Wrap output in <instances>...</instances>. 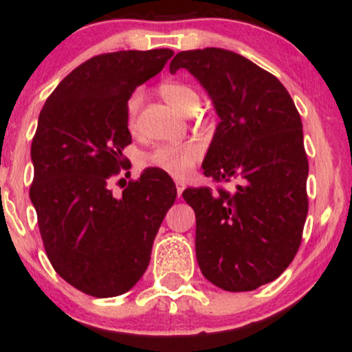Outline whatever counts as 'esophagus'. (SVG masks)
Listing matches in <instances>:
<instances>
[{
  "instance_id": "obj_1",
  "label": "esophagus",
  "mask_w": 352,
  "mask_h": 352,
  "mask_svg": "<svg viewBox=\"0 0 352 352\" xmlns=\"http://www.w3.org/2000/svg\"><path fill=\"white\" fill-rule=\"evenodd\" d=\"M175 185H177V195H179V199H182V192L185 190V184L182 180H175Z\"/></svg>"
}]
</instances>
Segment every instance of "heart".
<instances>
[{
    "label": "heart",
    "instance_id": "obj_1",
    "mask_svg": "<svg viewBox=\"0 0 352 352\" xmlns=\"http://www.w3.org/2000/svg\"><path fill=\"white\" fill-rule=\"evenodd\" d=\"M160 96L172 104L173 107L179 109L184 114H193L199 109L200 96L192 86L179 80H167L160 84L159 87ZM144 102V92L140 89H135L129 96L125 111H127V125L131 131H135L139 125L140 107ZM201 147L197 142H185V144H167L160 145L155 151L147 153L144 159V164L147 167H157L160 170L170 173L175 177H184L190 168L195 167V164L201 159Z\"/></svg>",
    "mask_w": 352,
    "mask_h": 352
}]
</instances>
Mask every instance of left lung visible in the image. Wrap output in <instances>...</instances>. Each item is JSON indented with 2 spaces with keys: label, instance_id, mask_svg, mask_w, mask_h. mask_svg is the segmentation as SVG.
I'll return each mask as SVG.
<instances>
[{
  "label": "left lung",
  "instance_id": "8db88e82",
  "mask_svg": "<svg viewBox=\"0 0 352 352\" xmlns=\"http://www.w3.org/2000/svg\"><path fill=\"white\" fill-rule=\"evenodd\" d=\"M182 67L205 87L220 117L204 173L236 180L235 193L184 192L197 218V261L218 288L253 292L276 280L301 245L308 157L300 112L280 80L233 51H182L170 74Z\"/></svg>",
  "mask_w": 352,
  "mask_h": 352
}]
</instances>
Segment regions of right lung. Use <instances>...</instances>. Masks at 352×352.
<instances>
[{
	"label": "right lung",
	"mask_w": 352,
	"mask_h": 352,
	"mask_svg": "<svg viewBox=\"0 0 352 352\" xmlns=\"http://www.w3.org/2000/svg\"><path fill=\"white\" fill-rule=\"evenodd\" d=\"M172 50L117 51L76 67L52 91L31 144L30 197L52 268L79 292L119 296L142 278L177 188L147 168L116 197L109 188L132 142L129 96L164 69Z\"/></svg>",
	"instance_id": "obj_1"
}]
</instances>
